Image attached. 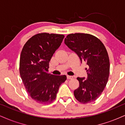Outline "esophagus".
<instances>
[{"label": "esophagus", "mask_w": 125, "mask_h": 125, "mask_svg": "<svg viewBox=\"0 0 125 125\" xmlns=\"http://www.w3.org/2000/svg\"><path fill=\"white\" fill-rule=\"evenodd\" d=\"M67 78L68 79H73V76H69V75H67Z\"/></svg>", "instance_id": "34e87169"}]
</instances>
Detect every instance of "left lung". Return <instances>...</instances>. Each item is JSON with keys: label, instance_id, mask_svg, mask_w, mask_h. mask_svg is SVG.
<instances>
[{"label": "left lung", "instance_id": "obj_1", "mask_svg": "<svg viewBox=\"0 0 125 125\" xmlns=\"http://www.w3.org/2000/svg\"><path fill=\"white\" fill-rule=\"evenodd\" d=\"M64 43L87 65V77L77 78L79 86L74 90L76 99L82 104L92 103L100 96L110 74V60L105 46L97 38L87 33L67 35Z\"/></svg>", "mask_w": 125, "mask_h": 125}]
</instances>
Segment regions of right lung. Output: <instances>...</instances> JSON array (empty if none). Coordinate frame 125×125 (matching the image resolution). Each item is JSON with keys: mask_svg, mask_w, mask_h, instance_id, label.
I'll use <instances>...</instances> for the list:
<instances>
[{"mask_svg": "<svg viewBox=\"0 0 125 125\" xmlns=\"http://www.w3.org/2000/svg\"><path fill=\"white\" fill-rule=\"evenodd\" d=\"M64 38V35L38 33L28 41L21 51L20 73L26 90L32 99L43 104L52 103L57 97L65 75L48 73L49 61Z\"/></svg>", "mask_w": 125, "mask_h": 125, "instance_id": "add662e5", "label": "right lung"}]
</instances>
